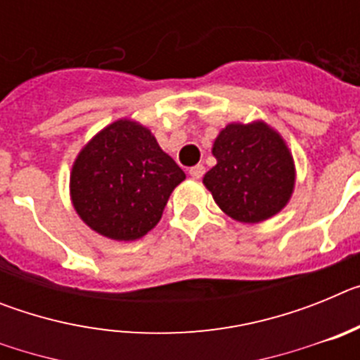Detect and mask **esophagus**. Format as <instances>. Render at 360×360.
Returning a JSON list of instances; mask_svg holds the SVG:
<instances>
[{
	"mask_svg": "<svg viewBox=\"0 0 360 360\" xmlns=\"http://www.w3.org/2000/svg\"><path fill=\"white\" fill-rule=\"evenodd\" d=\"M203 173H205V167H203L202 164L195 165V167H191V169H189L191 178H195V180H200V178L203 176Z\"/></svg>",
	"mask_w": 360,
	"mask_h": 360,
	"instance_id": "obj_1",
	"label": "esophagus"
}]
</instances>
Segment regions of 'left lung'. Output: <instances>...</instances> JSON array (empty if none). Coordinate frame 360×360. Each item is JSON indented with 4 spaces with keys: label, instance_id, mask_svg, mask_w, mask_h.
Wrapping results in <instances>:
<instances>
[{
    "label": "left lung",
    "instance_id": "1",
    "mask_svg": "<svg viewBox=\"0 0 360 360\" xmlns=\"http://www.w3.org/2000/svg\"><path fill=\"white\" fill-rule=\"evenodd\" d=\"M216 165L203 176L218 207L241 224H259L290 202L295 164L287 142L263 120L227 124L212 144Z\"/></svg>",
    "mask_w": 360,
    "mask_h": 360
}]
</instances>
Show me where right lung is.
<instances>
[{"label": "right lung", "mask_w": 360, "mask_h": 360, "mask_svg": "<svg viewBox=\"0 0 360 360\" xmlns=\"http://www.w3.org/2000/svg\"><path fill=\"white\" fill-rule=\"evenodd\" d=\"M184 180L186 173L146 126L119 119L79 151L70 173V198L91 231L135 241L160 221L171 193Z\"/></svg>", "instance_id": "right-lung-1"}]
</instances>
